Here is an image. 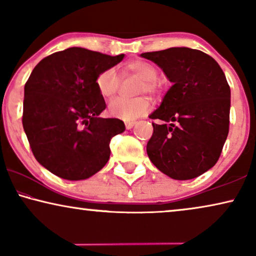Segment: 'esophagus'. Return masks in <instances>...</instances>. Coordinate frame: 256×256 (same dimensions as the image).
<instances>
[{
	"label": "esophagus",
	"instance_id": "esophagus-1",
	"mask_svg": "<svg viewBox=\"0 0 256 256\" xmlns=\"http://www.w3.org/2000/svg\"><path fill=\"white\" fill-rule=\"evenodd\" d=\"M135 124H136L135 121H127V122H126V128L132 129L135 126Z\"/></svg>",
	"mask_w": 256,
	"mask_h": 256
}]
</instances>
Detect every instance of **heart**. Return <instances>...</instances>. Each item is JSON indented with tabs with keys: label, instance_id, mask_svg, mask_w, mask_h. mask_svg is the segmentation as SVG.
Masks as SVG:
<instances>
[{
	"label": "heart",
	"instance_id": "obj_1",
	"mask_svg": "<svg viewBox=\"0 0 256 256\" xmlns=\"http://www.w3.org/2000/svg\"><path fill=\"white\" fill-rule=\"evenodd\" d=\"M128 71H130L143 79L140 90L141 92L155 93L160 88V84L157 82V72L156 68L150 62L143 60H136L129 62L127 66ZM118 85H120V78L115 68H107L96 76V87L101 96L104 98L113 96L118 92ZM152 104L148 98H124L118 96L116 99L112 100L108 104V113L112 116L122 118L124 121L135 120L142 115H144L150 110Z\"/></svg>",
	"mask_w": 256,
	"mask_h": 256
}]
</instances>
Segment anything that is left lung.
Wrapping results in <instances>:
<instances>
[{
    "instance_id": "obj_1",
    "label": "left lung",
    "mask_w": 256,
    "mask_h": 256,
    "mask_svg": "<svg viewBox=\"0 0 256 256\" xmlns=\"http://www.w3.org/2000/svg\"><path fill=\"white\" fill-rule=\"evenodd\" d=\"M172 82L150 118L146 154L160 171L174 180L200 176L218 162L228 135L230 90L225 73L211 56L188 48L146 52Z\"/></svg>"
}]
</instances>
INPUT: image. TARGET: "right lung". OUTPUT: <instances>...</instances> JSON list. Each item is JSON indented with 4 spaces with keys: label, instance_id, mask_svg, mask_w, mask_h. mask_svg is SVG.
<instances>
[{
    "label": "right lung",
    "instance_id": "obj_1",
    "mask_svg": "<svg viewBox=\"0 0 256 256\" xmlns=\"http://www.w3.org/2000/svg\"><path fill=\"white\" fill-rule=\"evenodd\" d=\"M124 57L70 48L42 59L31 72L23 128L34 158L56 176L86 180L110 160V140L126 127L118 118L99 116L106 102L96 76Z\"/></svg>",
    "mask_w": 256,
    "mask_h": 256
}]
</instances>
